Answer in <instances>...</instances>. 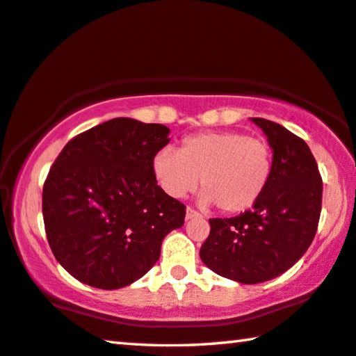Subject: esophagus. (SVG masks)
I'll return each instance as SVG.
<instances>
[{"instance_id": "1", "label": "esophagus", "mask_w": 356, "mask_h": 356, "mask_svg": "<svg viewBox=\"0 0 356 356\" xmlns=\"http://www.w3.org/2000/svg\"><path fill=\"white\" fill-rule=\"evenodd\" d=\"M198 217H200V213H198V212L193 211V209L187 207V211H185V218H187V220H191V218H198Z\"/></svg>"}]
</instances>
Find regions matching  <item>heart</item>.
Returning <instances> with one entry per match:
<instances>
[{"instance_id":"obj_1","label":"heart","mask_w":356,"mask_h":356,"mask_svg":"<svg viewBox=\"0 0 356 356\" xmlns=\"http://www.w3.org/2000/svg\"><path fill=\"white\" fill-rule=\"evenodd\" d=\"M273 169V150L266 140L238 131L195 134L185 138L177 152L161 149L152 160V171L166 195L180 200L200 184L201 204H217L225 213L255 206Z\"/></svg>"}]
</instances>
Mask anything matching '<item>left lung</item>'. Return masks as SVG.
Returning a JSON list of instances; mask_svg holds the SVG:
<instances>
[{
  "mask_svg": "<svg viewBox=\"0 0 356 356\" xmlns=\"http://www.w3.org/2000/svg\"><path fill=\"white\" fill-rule=\"evenodd\" d=\"M266 134L274 169L261 198L233 218H211L200 257L222 277L261 284L289 270L317 233L321 177L309 145L279 123L250 118Z\"/></svg>",
  "mask_w": 356,
  "mask_h": 356,
  "instance_id": "obj_1",
  "label": "left lung"
}]
</instances>
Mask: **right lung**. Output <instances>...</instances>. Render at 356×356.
<instances>
[{
  "instance_id": "obj_1",
  "label": "right lung",
  "mask_w": 356,
  "mask_h": 356,
  "mask_svg": "<svg viewBox=\"0 0 356 356\" xmlns=\"http://www.w3.org/2000/svg\"><path fill=\"white\" fill-rule=\"evenodd\" d=\"M171 129L112 118L65 145L42 188L50 249L82 284L131 285L158 261L161 242L182 228L185 206L158 187L152 160Z\"/></svg>"
}]
</instances>
